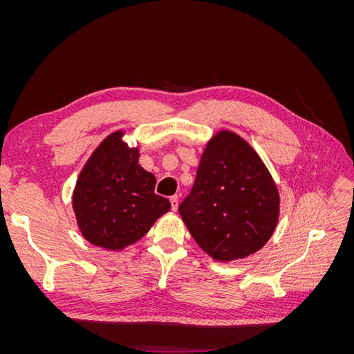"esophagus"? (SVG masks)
<instances>
[{"label":"esophagus","mask_w":354,"mask_h":354,"mask_svg":"<svg viewBox=\"0 0 354 354\" xmlns=\"http://www.w3.org/2000/svg\"><path fill=\"white\" fill-rule=\"evenodd\" d=\"M169 202H171V209L176 211L177 207H178V196H177V195L171 196V198H169Z\"/></svg>","instance_id":"1"}]
</instances>
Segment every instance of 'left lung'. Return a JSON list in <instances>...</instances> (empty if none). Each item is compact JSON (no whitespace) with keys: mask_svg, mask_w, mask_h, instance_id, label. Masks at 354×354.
<instances>
[{"mask_svg":"<svg viewBox=\"0 0 354 354\" xmlns=\"http://www.w3.org/2000/svg\"><path fill=\"white\" fill-rule=\"evenodd\" d=\"M178 212L192 238L217 261L263 248L279 217V194L261 158L232 131L214 136Z\"/></svg>","mask_w":354,"mask_h":354,"instance_id":"8db88e82","label":"left lung"}]
</instances>
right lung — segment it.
Here are the masks:
<instances>
[{
	"instance_id": "add662e5",
	"label": "right lung",
	"mask_w": 354,
	"mask_h": 354,
	"mask_svg": "<svg viewBox=\"0 0 354 354\" xmlns=\"http://www.w3.org/2000/svg\"><path fill=\"white\" fill-rule=\"evenodd\" d=\"M108 136L84 165L73 190V211L82 236L118 251L149 232L171 203L155 194L156 178L138 165L137 147Z\"/></svg>"
}]
</instances>
